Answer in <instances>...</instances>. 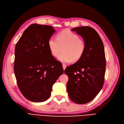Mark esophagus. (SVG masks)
<instances>
[{
	"label": "esophagus",
	"instance_id": "34e87169",
	"mask_svg": "<svg viewBox=\"0 0 124 124\" xmlns=\"http://www.w3.org/2000/svg\"><path fill=\"white\" fill-rule=\"evenodd\" d=\"M62 67H63V70H65V68H66V65L65 64H64V63H63V64H62Z\"/></svg>",
	"mask_w": 124,
	"mask_h": 124
}]
</instances>
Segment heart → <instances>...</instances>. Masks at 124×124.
Segmentation results:
<instances>
[{
  "instance_id": "b5f03b06",
  "label": "heart",
  "mask_w": 124,
  "mask_h": 124,
  "mask_svg": "<svg viewBox=\"0 0 124 124\" xmlns=\"http://www.w3.org/2000/svg\"><path fill=\"white\" fill-rule=\"evenodd\" d=\"M48 45L51 55L57 57L63 62L79 61L84 55L86 44L85 41L76 33L69 30H64L57 35V38H51Z\"/></svg>"
}]
</instances>
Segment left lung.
<instances>
[{"instance_id":"obj_1","label":"left lung","mask_w":124,"mask_h":124,"mask_svg":"<svg viewBox=\"0 0 124 124\" xmlns=\"http://www.w3.org/2000/svg\"><path fill=\"white\" fill-rule=\"evenodd\" d=\"M71 31L82 36L86 49L79 61L65 70L68 77L67 90L72 101L83 104L94 99L102 88L106 69L105 51L102 39L94 29L81 26Z\"/></svg>"}]
</instances>
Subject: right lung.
<instances>
[{"instance_id":"add662e5","label":"right lung","mask_w":124,"mask_h":124,"mask_svg":"<svg viewBox=\"0 0 124 124\" xmlns=\"http://www.w3.org/2000/svg\"><path fill=\"white\" fill-rule=\"evenodd\" d=\"M55 30L33 23L23 32L15 47L14 72L19 90L32 102L46 101L53 85L62 74V63L50 52L48 41Z\"/></svg>"}]
</instances>
